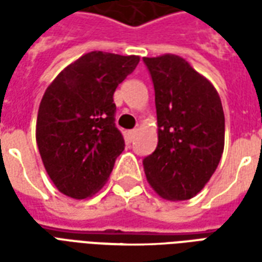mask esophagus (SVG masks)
<instances>
[{
  "label": "esophagus",
  "mask_w": 262,
  "mask_h": 262,
  "mask_svg": "<svg viewBox=\"0 0 262 262\" xmlns=\"http://www.w3.org/2000/svg\"><path fill=\"white\" fill-rule=\"evenodd\" d=\"M136 133H137V130L136 129H133V130H129L127 132V139H129V140H133V139H135V136H136Z\"/></svg>",
  "instance_id": "34e87169"
}]
</instances>
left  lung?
Instances as JSON below:
<instances>
[{
  "label": "left lung",
  "mask_w": 262,
  "mask_h": 262,
  "mask_svg": "<svg viewBox=\"0 0 262 262\" xmlns=\"http://www.w3.org/2000/svg\"><path fill=\"white\" fill-rule=\"evenodd\" d=\"M153 80L159 143L143 160L148 184L187 201L213 176L225 147V114L212 82L176 54L143 57Z\"/></svg>",
  "instance_id": "1"
}]
</instances>
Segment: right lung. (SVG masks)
I'll list each match as a JSON object with an SVG mask.
<instances>
[{
  "label": "right lung",
  "instance_id": "obj_1",
  "mask_svg": "<svg viewBox=\"0 0 262 262\" xmlns=\"http://www.w3.org/2000/svg\"><path fill=\"white\" fill-rule=\"evenodd\" d=\"M139 56L91 52L67 66L43 95L36 143L60 192L74 199L97 193L125 148L115 125L114 92L139 64Z\"/></svg>",
  "mask_w": 262,
  "mask_h": 262
}]
</instances>
